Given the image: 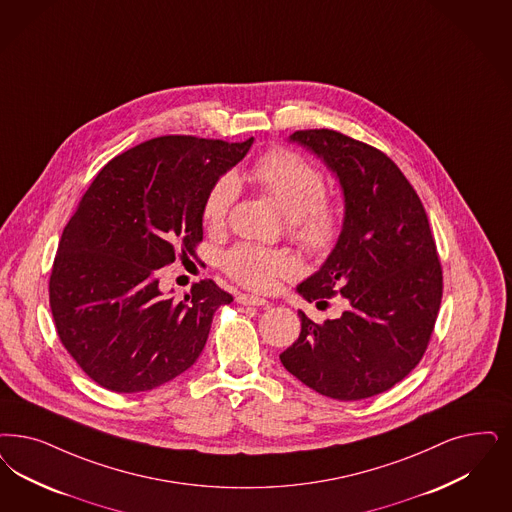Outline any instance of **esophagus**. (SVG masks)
Instances as JSON below:
<instances>
[{
  "mask_svg": "<svg viewBox=\"0 0 512 512\" xmlns=\"http://www.w3.org/2000/svg\"><path fill=\"white\" fill-rule=\"evenodd\" d=\"M238 304H244V306H266L268 300L263 297H255V295H238Z\"/></svg>",
  "mask_w": 512,
  "mask_h": 512,
  "instance_id": "1",
  "label": "esophagus"
}]
</instances>
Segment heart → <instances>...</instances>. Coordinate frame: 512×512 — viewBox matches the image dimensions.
I'll list each match as a JSON object with an SVG mask.
<instances>
[{
	"instance_id": "1",
	"label": "heart",
	"mask_w": 512,
	"mask_h": 512,
	"mask_svg": "<svg viewBox=\"0 0 512 512\" xmlns=\"http://www.w3.org/2000/svg\"><path fill=\"white\" fill-rule=\"evenodd\" d=\"M249 181L265 191L289 219V230L300 246L312 253H327L342 229V212L325 198V177L318 168L287 149H272L253 164ZM238 194L232 174L219 177L206 194L202 217L208 227H221ZM232 280L249 289L270 291L283 276L297 270V259L285 249L238 244L221 259Z\"/></svg>"
}]
</instances>
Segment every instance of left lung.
I'll list each match as a JSON object with an SVG mask.
<instances>
[{
	"instance_id": "obj_1",
	"label": "left lung",
	"mask_w": 512,
	"mask_h": 512,
	"mask_svg": "<svg viewBox=\"0 0 512 512\" xmlns=\"http://www.w3.org/2000/svg\"><path fill=\"white\" fill-rule=\"evenodd\" d=\"M289 141L325 162L344 198L335 247L297 293L316 304L340 297L346 310L321 325L299 310V338L280 359L325 397L367 399L422 359L441 308L437 246L422 200L382 151L327 128L299 130Z\"/></svg>"
}]
</instances>
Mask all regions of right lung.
<instances>
[{"label":"right lung","mask_w":512,"mask_h":512,"mask_svg":"<svg viewBox=\"0 0 512 512\" xmlns=\"http://www.w3.org/2000/svg\"><path fill=\"white\" fill-rule=\"evenodd\" d=\"M251 145L162 136L109 160L90 183L62 232L49 300L64 348L98 386L149 391L196 363L232 295L204 280L177 302L157 270L193 255L206 194Z\"/></svg>","instance_id":"obj_1"}]
</instances>
